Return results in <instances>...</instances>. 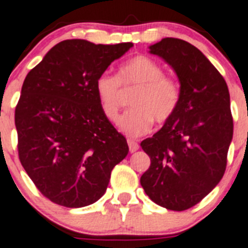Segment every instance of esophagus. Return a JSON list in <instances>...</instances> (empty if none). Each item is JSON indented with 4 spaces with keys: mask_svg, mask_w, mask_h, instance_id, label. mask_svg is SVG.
<instances>
[{
    "mask_svg": "<svg viewBox=\"0 0 248 248\" xmlns=\"http://www.w3.org/2000/svg\"><path fill=\"white\" fill-rule=\"evenodd\" d=\"M127 143H128V147H130V153H135V151H137V150L140 149L139 143H137L135 140H128Z\"/></svg>",
    "mask_w": 248,
    "mask_h": 248,
    "instance_id": "esophagus-1",
    "label": "esophagus"
}]
</instances>
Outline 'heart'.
<instances>
[{
    "label": "heart",
    "instance_id": "1",
    "mask_svg": "<svg viewBox=\"0 0 248 248\" xmlns=\"http://www.w3.org/2000/svg\"><path fill=\"white\" fill-rule=\"evenodd\" d=\"M122 88L139 87L131 98L132 109L118 121V128L124 136L140 137L151 131L154 120L163 124L171 120L180 103V88L165 70L149 57H136L120 66L118 77L103 73L95 79V94L102 114L108 121L117 120L121 108Z\"/></svg>",
    "mask_w": 248,
    "mask_h": 248
}]
</instances>
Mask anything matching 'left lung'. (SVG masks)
<instances>
[{
	"instance_id": "left-lung-1",
	"label": "left lung",
	"mask_w": 248,
	"mask_h": 248,
	"mask_svg": "<svg viewBox=\"0 0 248 248\" xmlns=\"http://www.w3.org/2000/svg\"><path fill=\"white\" fill-rule=\"evenodd\" d=\"M149 49L175 72L180 103L171 120L141 142L151 164L140 183L154 203L185 211L209 194L224 174L233 136L230 92L194 45L165 37Z\"/></svg>"
}]
</instances>
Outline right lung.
Returning a JSON list of instances; mask_svg holds the SVG:
<instances>
[{
	"label": "right lung",
	"instance_id": "add662e5",
	"mask_svg": "<svg viewBox=\"0 0 248 248\" xmlns=\"http://www.w3.org/2000/svg\"><path fill=\"white\" fill-rule=\"evenodd\" d=\"M132 46L60 41L25 78L15 111L18 157L41 194L57 204H93L127 156V141L102 114L94 84Z\"/></svg>",
	"mask_w": 248,
	"mask_h": 248
}]
</instances>
